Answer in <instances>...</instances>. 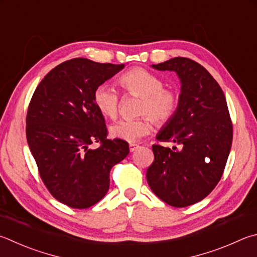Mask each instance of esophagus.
Returning a JSON list of instances; mask_svg holds the SVG:
<instances>
[{
  "mask_svg": "<svg viewBox=\"0 0 257 257\" xmlns=\"http://www.w3.org/2000/svg\"><path fill=\"white\" fill-rule=\"evenodd\" d=\"M139 148V145H137V144H129V149H130V152H135L136 151V149H138Z\"/></svg>",
  "mask_w": 257,
  "mask_h": 257,
  "instance_id": "1",
  "label": "esophagus"
}]
</instances>
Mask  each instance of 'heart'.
Wrapping results in <instances>:
<instances>
[{
  "label": "heart",
  "mask_w": 257,
  "mask_h": 257,
  "mask_svg": "<svg viewBox=\"0 0 257 257\" xmlns=\"http://www.w3.org/2000/svg\"><path fill=\"white\" fill-rule=\"evenodd\" d=\"M120 85L128 94L142 97L139 114H148L138 119L119 120L110 127L111 136L129 143L146 136L152 130V119L158 125H164L173 119L180 105V96L172 88L163 87L164 82L155 73L143 67L129 69L119 78ZM94 104L105 118L113 120L119 112L120 97L110 84L96 87Z\"/></svg>",
  "instance_id": "b5f03b06"
}]
</instances>
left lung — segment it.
I'll list each match as a JSON object with an SVG mask.
<instances>
[{
  "instance_id": "1",
  "label": "left lung",
  "mask_w": 257,
  "mask_h": 257,
  "mask_svg": "<svg viewBox=\"0 0 257 257\" xmlns=\"http://www.w3.org/2000/svg\"><path fill=\"white\" fill-rule=\"evenodd\" d=\"M173 71L181 81L180 105L156 136L180 149L153 145L147 170L149 188L172 207L201 201L220 181L232 143V123L221 87L206 68L185 57L152 65Z\"/></svg>"
}]
</instances>
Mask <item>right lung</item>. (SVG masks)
I'll list each match as a JSON object with an SVG mask.
<instances>
[{
	"mask_svg": "<svg viewBox=\"0 0 257 257\" xmlns=\"http://www.w3.org/2000/svg\"><path fill=\"white\" fill-rule=\"evenodd\" d=\"M123 64L74 58L44 77L27 113V141L41 180L55 199L86 209L104 197L110 171L129 154L127 142L106 138L103 115L94 104L96 87ZM100 142L96 150L89 148Z\"/></svg>",
	"mask_w": 257,
	"mask_h": 257,
	"instance_id": "right-lung-1",
	"label": "right lung"
}]
</instances>
